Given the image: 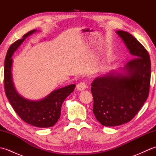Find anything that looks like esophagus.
Returning a JSON list of instances; mask_svg holds the SVG:
<instances>
[{
	"label": "esophagus",
	"instance_id": "obj_1",
	"mask_svg": "<svg viewBox=\"0 0 156 156\" xmlns=\"http://www.w3.org/2000/svg\"><path fill=\"white\" fill-rule=\"evenodd\" d=\"M86 88H87V84H86L84 82H80V83H79L77 85V87H76V89L79 91L84 90Z\"/></svg>",
	"mask_w": 156,
	"mask_h": 156
}]
</instances>
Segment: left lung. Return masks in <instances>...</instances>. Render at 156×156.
Masks as SVG:
<instances>
[{"mask_svg": "<svg viewBox=\"0 0 156 156\" xmlns=\"http://www.w3.org/2000/svg\"><path fill=\"white\" fill-rule=\"evenodd\" d=\"M116 33L134 59L124 68L96 78L91 84L92 111L106 127L130 121L146 101L150 86L151 62L147 51L129 33Z\"/></svg>", "mask_w": 156, "mask_h": 156, "instance_id": "left-lung-1", "label": "left lung"}]
</instances>
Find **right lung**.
Segmentation results:
<instances>
[{
  "mask_svg": "<svg viewBox=\"0 0 156 156\" xmlns=\"http://www.w3.org/2000/svg\"><path fill=\"white\" fill-rule=\"evenodd\" d=\"M36 31V29L29 31L9 48L5 61V90L12 107L23 121L37 127H51L58 122L61 115L62 103L74 91L76 85L73 84L57 89L37 101L27 99L18 93L12 80V56L25 39Z\"/></svg>",
  "mask_w": 156,
  "mask_h": 156,
  "instance_id": "add662e5",
  "label": "right lung"
}]
</instances>
